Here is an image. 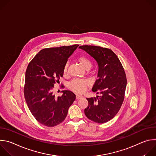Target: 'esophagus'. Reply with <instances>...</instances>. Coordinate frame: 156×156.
Wrapping results in <instances>:
<instances>
[{
  "mask_svg": "<svg viewBox=\"0 0 156 156\" xmlns=\"http://www.w3.org/2000/svg\"><path fill=\"white\" fill-rule=\"evenodd\" d=\"M83 98V96H81V95H78V94H76V100H78V99H81V98Z\"/></svg>",
  "mask_w": 156,
  "mask_h": 156,
  "instance_id": "esophagus-1",
  "label": "esophagus"
}]
</instances>
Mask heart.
<instances>
[{"label":"heart","instance_id":"obj_1","mask_svg":"<svg viewBox=\"0 0 156 156\" xmlns=\"http://www.w3.org/2000/svg\"><path fill=\"white\" fill-rule=\"evenodd\" d=\"M78 60L82 67L85 70H90L92 66V62L86 56H81L78 58ZM68 65H66L63 68V74L65 75L67 73ZM87 83L83 80L75 79L72 80L69 84V87L70 90L77 93H82L84 91Z\"/></svg>","mask_w":156,"mask_h":156}]
</instances>
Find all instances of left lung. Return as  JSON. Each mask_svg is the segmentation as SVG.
Returning <instances> with one entry per match:
<instances>
[{"label":"left lung","instance_id":"8db88e82","mask_svg":"<svg viewBox=\"0 0 156 156\" xmlns=\"http://www.w3.org/2000/svg\"><path fill=\"white\" fill-rule=\"evenodd\" d=\"M79 48L93 57L99 67L98 78L92 91L101 96L86 98L88 105L84 114L94 122H107L116 115L124 100L127 81L123 67L116 54L109 49L88 45Z\"/></svg>","mask_w":156,"mask_h":156}]
</instances>
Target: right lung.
<instances>
[{
  "instance_id": "obj_1",
  "label": "right lung",
  "mask_w": 156,
  "mask_h": 156,
  "mask_svg": "<svg viewBox=\"0 0 156 156\" xmlns=\"http://www.w3.org/2000/svg\"><path fill=\"white\" fill-rule=\"evenodd\" d=\"M78 46L75 44L42 49L28 65L24 96L31 113L42 125L52 127L62 122L76 99L69 90L62 91V96L56 98L53 87L59 83L69 57Z\"/></svg>"
}]
</instances>
